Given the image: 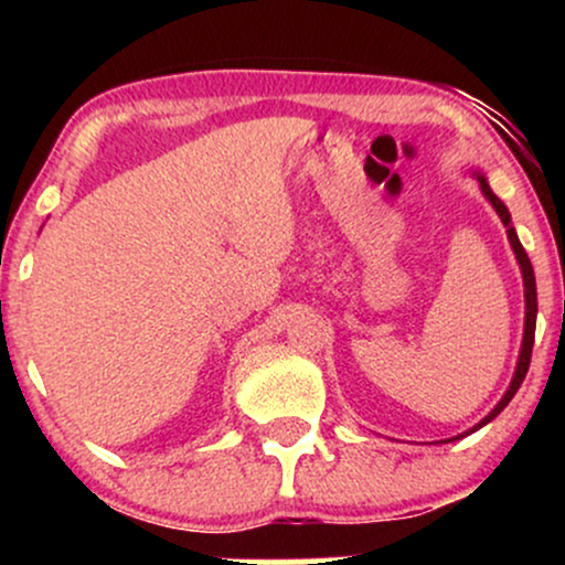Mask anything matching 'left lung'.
I'll return each mask as SVG.
<instances>
[{
	"mask_svg": "<svg viewBox=\"0 0 565 565\" xmlns=\"http://www.w3.org/2000/svg\"><path fill=\"white\" fill-rule=\"evenodd\" d=\"M478 180H481V188H483L486 199L491 201V206H494V210H497V215L502 217L504 228H508V238H510V244H512V252H515L518 263H521L523 287H526V332H523V348H521V359H518V369H515V377H512V382H510V391L504 393V398L499 401L494 412H491L489 417H486L481 425H476V427H472V430H478V427H483L486 423H491V419H494L497 414L502 412V408L510 404V401H512V395H515V393H518V387H521V382L526 380V372H529V364H531V348H534V332H536V281H534V268H531V260H529L526 249H523L521 242H518V236H515V228H512V225H510V212H508V206H504L502 201H499V199L494 196V191H491V188L486 185V180H483V178H478ZM472 430H470V433H472Z\"/></svg>",
	"mask_w": 565,
	"mask_h": 565,
	"instance_id": "obj_1",
	"label": "left lung"
}]
</instances>
